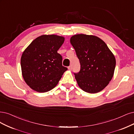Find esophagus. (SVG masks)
I'll return each mask as SVG.
<instances>
[{"mask_svg": "<svg viewBox=\"0 0 134 134\" xmlns=\"http://www.w3.org/2000/svg\"><path fill=\"white\" fill-rule=\"evenodd\" d=\"M68 70L71 71V70H72V66H69V67H68Z\"/></svg>", "mask_w": 134, "mask_h": 134, "instance_id": "obj_1", "label": "esophagus"}]
</instances>
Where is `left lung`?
Masks as SVG:
<instances>
[{"label": "left lung", "instance_id": "obj_1", "mask_svg": "<svg viewBox=\"0 0 134 134\" xmlns=\"http://www.w3.org/2000/svg\"><path fill=\"white\" fill-rule=\"evenodd\" d=\"M70 42L81 64L80 71L74 73L78 85L90 93L100 92L112 79L115 58L102 39L93 35L77 34Z\"/></svg>", "mask_w": 134, "mask_h": 134}]
</instances>
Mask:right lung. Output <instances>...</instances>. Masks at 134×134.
<instances>
[{"mask_svg":"<svg viewBox=\"0 0 134 134\" xmlns=\"http://www.w3.org/2000/svg\"><path fill=\"white\" fill-rule=\"evenodd\" d=\"M64 37L43 35L25 49L21 57L22 75L27 85L40 93L55 87L67 68L62 66V57L57 53Z\"/></svg>","mask_w":134,"mask_h":134,"instance_id":"1","label":"right lung"}]
</instances>
